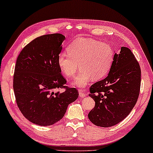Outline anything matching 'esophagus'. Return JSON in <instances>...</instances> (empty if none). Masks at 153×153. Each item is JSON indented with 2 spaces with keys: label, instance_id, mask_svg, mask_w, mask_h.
Segmentation results:
<instances>
[{
  "label": "esophagus",
  "instance_id": "34e87169",
  "mask_svg": "<svg viewBox=\"0 0 153 153\" xmlns=\"http://www.w3.org/2000/svg\"><path fill=\"white\" fill-rule=\"evenodd\" d=\"M79 94H80V96L81 98H84L85 96H86V94L85 93V91L80 90V89H79Z\"/></svg>",
  "mask_w": 153,
  "mask_h": 153
}]
</instances>
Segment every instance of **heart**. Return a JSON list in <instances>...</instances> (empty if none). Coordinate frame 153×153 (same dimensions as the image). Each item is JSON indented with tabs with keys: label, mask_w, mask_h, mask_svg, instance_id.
I'll return each mask as SVG.
<instances>
[{
	"label": "heart",
	"mask_w": 153,
	"mask_h": 153,
	"mask_svg": "<svg viewBox=\"0 0 153 153\" xmlns=\"http://www.w3.org/2000/svg\"><path fill=\"white\" fill-rule=\"evenodd\" d=\"M68 54L61 53L57 62L59 69L68 78H73L81 71L75 80V85L84 87L92 78L98 80L106 77L114 62L113 49L109 45L88 38L78 39L67 48Z\"/></svg>",
	"instance_id": "heart-1"
}]
</instances>
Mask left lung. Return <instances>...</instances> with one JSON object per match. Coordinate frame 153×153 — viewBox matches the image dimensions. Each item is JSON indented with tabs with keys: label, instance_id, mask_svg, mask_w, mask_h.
Returning <instances> with one entry per match:
<instances>
[{
	"label": "left lung",
	"instance_id": "8db88e82",
	"mask_svg": "<svg viewBox=\"0 0 153 153\" xmlns=\"http://www.w3.org/2000/svg\"><path fill=\"white\" fill-rule=\"evenodd\" d=\"M141 84V69L129 48L115 53L108 76L90 87L89 96L95 106L89 112L93 124L102 127L114 126L124 120L137 101Z\"/></svg>",
	"mask_w": 153,
	"mask_h": 153
}]
</instances>
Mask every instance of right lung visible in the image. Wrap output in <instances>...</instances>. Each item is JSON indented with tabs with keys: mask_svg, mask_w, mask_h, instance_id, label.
<instances>
[{
	"mask_svg": "<svg viewBox=\"0 0 153 153\" xmlns=\"http://www.w3.org/2000/svg\"><path fill=\"white\" fill-rule=\"evenodd\" d=\"M65 39L61 34L42 35L26 45L17 57L13 82L16 101L22 114L37 125L58 122L78 97L75 88L66 85L57 62Z\"/></svg>",
	"mask_w": 153,
	"mask_h": 153,
	"instance_id": "1",
	"label": "right lung"
}]
</instances>
